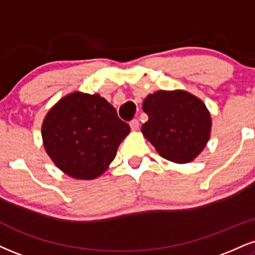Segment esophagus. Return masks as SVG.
<instances>
[{
    "instance_id": "1",
    "label": "esophagus",
    "mask_w": 255,
    "mask_h": 255,
    "mask_svg": "<svg viewBox=\"0 0 255 255\" xmlns=\"http://www.w3.org/2000/svg\"><path fill=\"white\" fill-rule=\"evenodd\" d=\"M129 126H130L131 130H133V131H136L137 129H139L140 124H139V121H137V120H133V121H130Z\"/></svg>"
}]
</instances>
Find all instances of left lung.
Returning a JSON list of instances; mask_svg holds the SVG:
<instances>
[{
	"instance_id": "1",
	"label": "left lung",
	"mask_w": 255,
	"mask_h": 255,
	"mask_svg": "<svg viewBox=\"0 0 255 255\" xmlns=\"http://www.w3.org/2000/svg\"><path fill=\"white\" fill-rule=\"evenodd\" d=\"M142 110L148 121L141 133L159 155L177 164L197 158L211 133V116L203 101L185 90H159L147 95Z\"/></svg>"
}]
</instances>
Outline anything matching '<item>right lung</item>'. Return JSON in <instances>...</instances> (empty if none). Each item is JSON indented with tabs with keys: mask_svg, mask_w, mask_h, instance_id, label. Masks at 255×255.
<instances>
[{
	"mask_svg": "<svg viewBox=\"0 0 255 255\" xmlns=\"http://www.w3.org/2000/svg\"><path fill=\"white\" fill-rule=\"evenodd\" d=\"M130 127L100 94L75 91L60 98L41 126L45 151L69 177L93 180L108 170Z\"/></svg>",
	"mask_w": 255,
	"mask_h": 255,
	"instance_id": "obj_1",
	"label": "right lung"
}]
</instances>
